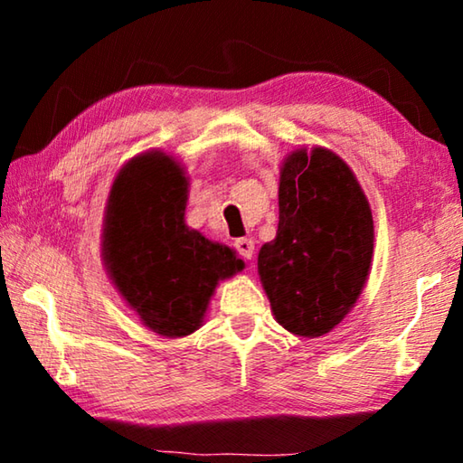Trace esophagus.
I'll use <instances>...</instances> for the list:
<instances>
[{
	"label": "esophagus",
	"mask_w": 463,
	"mask_h": 463,
	"mask_svg": "<svg viewBox=\"0 0 463 463\" xmlns=\"http://www.w3.org/2000/svg\"><path fill=\"white\" fill-rule=\"evenodd\" d=\"M234 247H237V250H239V255L241 257H245L247 261H250L253 260V255H255V239H237L234 241Z\"/></svg>",
	"instance_id": "1"
}]
</instances>
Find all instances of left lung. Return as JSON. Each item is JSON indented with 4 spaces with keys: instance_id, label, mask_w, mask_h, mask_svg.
<instances>
[{
    "instance_id": "1",
    "label": "left lung",
    "mask_w": 463,
    "mask_h": 463,
    "mask_svg": "<svg viewBox=\"0 0 463 463\" xmlns=\"http://www.w3.org/2000/svg\"><path fill=\"white\" fill-rule=\"evenodd\" d=\"M276 239L257 257L278 323L331 333L355 307L373 260V218L351 167L331 148H294L279 167Z\"/></svg>"
}]
</instances>
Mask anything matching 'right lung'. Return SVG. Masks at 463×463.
I'll return each instance as SVG.
<instances>
[{"mask_svg":"<svg viewBox=\"0 0 463 463\" xmlns=\"http://www.w3.org/2000/svg\"><path fill=\"white\" fill-rule=\"evenodd\" d=\"M190 177L153 148L124 163L109 187L101 261L127 307L167 339L198 331L218 281L242 271L237 250L185 224Z\"/></svg>","mask_w":463,"mask_h":463,"instance_id":"1","label":"right lung"}]
</instances>
